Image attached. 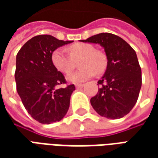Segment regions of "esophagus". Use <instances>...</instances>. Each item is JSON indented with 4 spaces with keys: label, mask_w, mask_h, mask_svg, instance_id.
I'll use <instances>...</instances> for the list:
<instances>
[{
    "label": "esophagus",
    "mask_w": 158,
    "mask_h": 158,
    "mask_svg": "<svg viewBox=\"0 0 158 158\" xmlns=\"http://www.w3.org/2000/svg\"><path fill=\"white\" fill-rule=\"evenodd\" d=\"M84 85H83V84H77L75 85V87L77 89H81V88L84 87Z\"/></svg>",
    "instance_id": "34e87169"
}]
</instances>
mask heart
<instances>
[{
  "label": "heart",
  "mask_w": 158,
  "mask_h": 158,
  "mask_svg": "<svg viewBox=\"0 0 158 158\" xmlns=\"http://www.w3.org/2000/svg\"><path fill=\"white\" fill-rule=\"evenodd\" d=\"M68 51L69 55L62 48L55 50L52 55V61L58 71L63 73H69L74 68L75 61L81 59L79 62L81 69L71 73L67 76V79L69 82L73 84L84 82L92 78L96 73H102L106 69V56L102 52H96L93 45L85 43H77L70 45Z\"/></svg>",
  "instance_id": "heart-1"
}]
</instances>
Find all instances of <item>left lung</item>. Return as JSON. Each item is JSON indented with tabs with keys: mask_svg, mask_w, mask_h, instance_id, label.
Returning a JSON list of instances; mask_svg holds the SVG:
<instances>
[{
	"mask_svg": "<svg viewBox=\"0 0 158 158\" xmlns=\"http://www.w3.org/2000/svg\"><path fill=\"white\" fill-rule=\"evenodd\" d=\"M80 41L99 44L107 59L106 72L97 82L101 88L90 99L91 106L106 118L124 117L135 105L141 88V69L136 52L124 40L110 33Z\"/></svg>",
	"mask_w": 158,
	"mask_h": 158,
	"instance_id": "1",
	"label": "left lung"
}]
</instances>
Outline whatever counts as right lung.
<instances>
[{"label":"right lung","instance_id":"1","mask_svg":"<svg viewBox=\"0 0 158 158\" xmlns=\"http://www.w3.org/2000/svg\"><path fill=\"white\" fill-rule=\"evenodd\" d=\"M72 42L48 35H37L26 42L17 55V91L29 114L40 123L58 122L69 108L75 87L59 88L66 80L53 65L52 55L58 47Z\"/></svg>","mask_w":158,"mask_h":158}]
</instances>
